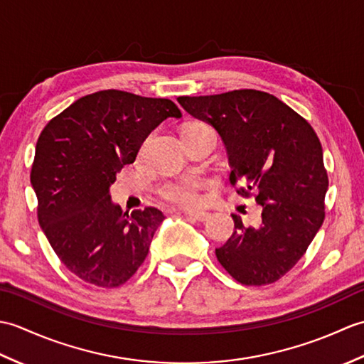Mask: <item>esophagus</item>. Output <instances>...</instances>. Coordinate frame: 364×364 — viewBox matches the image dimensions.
<instances>
[{"label": "esophagus", "instance_id": "esophagus-1", "mask_svg": "<svg viewBox=\"0 0 364 364\" xmlns=\"http://www.w3.org/2000/svg\"><path fill=\"white\" fill-rule=\"evenodd\" d=\"M184 214L186 215H189V218H192L194 220H197V222H205V220H208L210 219V213H206V211H194V210H184L183 211Z\"/></svg>", "mask_w": 364, "mask_h": 364}]
</instances>
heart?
<instances>
[{
    "label": "heart",
    "instance_id": "obj_1",
    "mask_svg": "<svg viewBox=\"0 0 364 364\" xmlns=\"http://www.w3.org/2000/svg\"><path fill=\"white\" fill-rule=\"evenodd\" d=\"M208 127L202 122H196V123H189V125L184 127L183 133H186L189 129H196V128H203ZM208 184V180L205 176L200 175H188V176H180L175 178V180H168L164 184H161L159 188V196L167 200V202H172L175 205L180 206H196L200 203V191L205 188Z\"/></svg>",
    "mask_w": 364,
    "mask_h": 364
}]
</instances>
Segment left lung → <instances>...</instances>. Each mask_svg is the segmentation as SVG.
<instances>
[{
	"label": "left lung",
	"instance_id": "obj_1",
	"mask_svg": "<svg viewBox=\"0 0 364 364\" xmlns=\"http://www.w3.org/2000/svg\"><path fill=\"white\" fill-rule=\"evenodd\" d=\"M178 103L218 129L227 146L230 183H241L237 194L255 196L262 210L258 228L233 214V235L215 257L241 284L275 283L304 257L326 219L328 176L318 134L267 92L178 97Z\"/></svg>",
	"mask_w": 364,
	"mask_h": 364
}]
</instances>
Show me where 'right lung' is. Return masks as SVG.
<instances>
[{
	"mask_svg": "<svg viewBox=\"0 0 364 364\" xmlns=\"http://www.w3.org/2000/svg\"><path fill=\"white\" fill-rule=\"evenodd\" d=\"M167 117H181L172 100L100 90L76 100L38 136L31 168L37 219L60 262L82 282L119 288L149 255L164 215L153 206L128 215L111 203L109 186Z\"/></svg>",
	"mask_w": 364,
	"mask_h": 364,
	"instance_id": "add662e5",
	"label": "right lung"
}]
</instances>
